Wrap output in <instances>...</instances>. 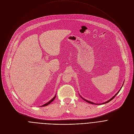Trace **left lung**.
Returning <instances> with one entry per match:
<instances>
[{
    "instance_id": "left-lung-1",
    "label": "left lung",
    "mask_w": 134,
    "mask_h": 134,
    "mask_svg": "<svg viewBox=\"0 0 134 134\" xmlns=\"http://www.w3.org/2000/svg\"><path fill=\"white\" fill-rule=\"evenodd\" d=\"M122 86H123V85H122ZM121 88H122V87H121ZM119 91V92H118V93H116V94H115V95H114V96H113V97L112 98H111V99H110L109 100L107 101V102H105V103H108V102H109L110 101H111L112 99H113V98H114L115 97V96H116V95L118 94V93L119 92V91ZM84 99L85 100H86L87 102H88V103H91V104H95V103H93V102H90V101H88V100H86V99Z\"/></svg>"
}]
</instances>
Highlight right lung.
Returning a JSON list of instances; mask_svg holds the SVG:
<instances>
[{
  "label": "right lung",
  "mask_w": 134,
  "mask_h": 134,
  "mask_svg": "<svg viewBox=\"0 0 134 134\" xmlns=\"http://www.w3.org/2000/svg\"><path fill=\"white\" fill-rule=\"evenodd\" d=\"M55 97H56V95H55V96L54 97V98H52V99H51L50 101H49L48 103H47L46 104H44V105H42L41 107H44V106H47V105H48V104H50V103H51L52 102H53V101L54 100V99L55 98Z\"/></svg>",
  "instance_id": "add662e5"
}]
</instances>
